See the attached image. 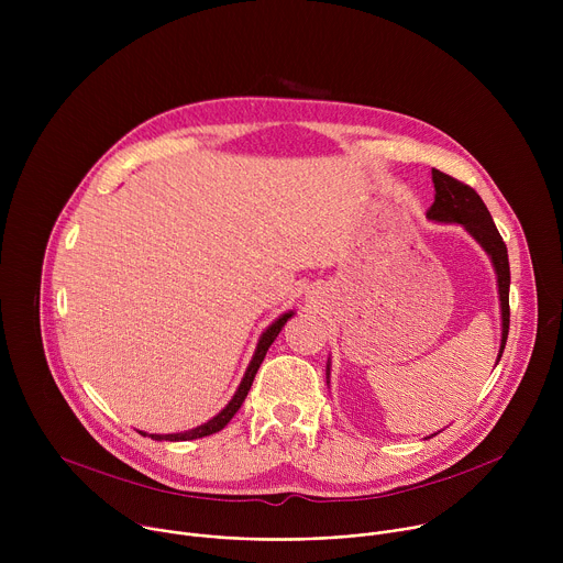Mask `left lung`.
<instances>
[{
    "instance_id": "left-lung-1",
    "label": "left lung",
    "mask_w": 563,
    "mask_h": 563,
    "mask_svg": "<svg viewBox=\"0 0 563 563\" xmlns=\"http://www.w3.org/2000/svg\"><path fill=\"white\" fill-rule=\"evenodd\" d=\"M432 183H434V202L428 209V218L437 222H459L463 224L476 240L478 245L488 252L493 258V265L497 269L499 280V298H501V318H504V334H501V352L504 354L508 330H510V265H508V250L504 238L488 211V207L481 200V196L465 183L432 169ZM330 372V367H328Z\"/></svg>"
}]
</instances>
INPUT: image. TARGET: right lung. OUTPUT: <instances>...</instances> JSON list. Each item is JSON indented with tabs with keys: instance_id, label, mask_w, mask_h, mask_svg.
Wrapping results in <instances>:
<instances>
[{
	"instance_id": "obj_1",
	"label": "right lung",
	"mask_w": 563,
	"mask_h": 563,
	"mask_svg": "<svg viewBox=\"0 0 563 563\" xmlns=\"http://www.w3.org/2000/svg\"><path fill=\"white\" fill-rule=\"evenodd\" d=\"M291 316H294L291 311H289V313H283V316L276 320V323H272V325L267 328V332H263V336H261V341H258V347H256V354H254V358H252V363H250V367H247V372H245L243 383H240L238 391H235L233 398L229 400V406H227L218 417H213L209 423H205V426H200V428H196V430H191V432H180V434H151V439H155V441H191V439H202V437H209V434L220 432V430L233 419V415L240 410V406H243V400L247 398V391H250V387H252V383H254V376H256V372H258V367H261V363H263V358H265L269 345L276 341V336L280 334V330L285 328V323H287V320H289Z\"/></svg>"
}]
</instances>
